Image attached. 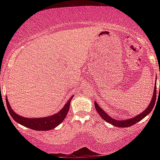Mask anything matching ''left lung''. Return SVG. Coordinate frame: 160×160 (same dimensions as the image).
I'll list each match as a JSON object with an SVG mask.
<instances>
[{
  "mask_svg": "<svg viewBox=\"0 0 160 160\" xmlns=\"http://www.w3.org/2000/svg\"><path fill=\"white\" fill-rule=\"evenodd\" d=\"M156 81H157V78H156ZM155 81V88H154V92H153V95H152V98L150 104L148 105V108H146V109L143 111V112L140 113V114L137 115L135 117H132L131 118L129 119H126V120H116L114 118H112L111 116H109L107 113L104 112V110H102V109L100 107L97 103L96 102H94V107H95V109L97 110V112L99 113V114L100 116L104 119V121H106L107 122L109 123L112 124V125H113L115 126L119 127V128H126V127H130L131 126H133L134 124H135L138 122H139L142 120V118H144L146 116H148L149 113H150L152 110L153 109V107L155 104V102H156V97H157V82ZM160 89V88H159Z\"/></svg>",
  "mask_w": 160,
  "mask_h": 160,
  "instance_id": "8db88e82",
  "label": "left lung"
}]
</instances>
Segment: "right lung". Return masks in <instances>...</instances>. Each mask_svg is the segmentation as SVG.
Instances as JSON below:
<instances>
[{"mask_svg":"<svg viewBox=\"0 0 160 160\" xmlns=\"http://www.w3.org/2000/svg\"><path fill=\"white\" fill-rule=\"evenodd\" d=\"M73 96L74 95H72L70 97L66 104L64 105V107L62 108V109L56 114L47 116V117L34 118H25L21 116H19L18 113H16L11 109L7 97H5V99H6V105L10 114L16 122L27 127V128L35 130V131H49V130L56 128V126H58L59 124L63 122L66 115L68 114V112L70 101H71Z\"/></svg>","mask_w":160,"mask_h":160,"instance_id":"right-lung-1","label":"right lung"}]
</instances>
